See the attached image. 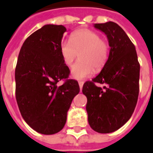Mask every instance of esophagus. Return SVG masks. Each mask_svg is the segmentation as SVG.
Instances as JSON below:
<instances>
[{
  "label": "esophagus",
  "instance_id": "1",
  "mask_svg": "<svg viewBox=\"0 0 153 153\" xmlns=\"http://www.w3.org/2000/svg\"><path fill=\"white\" fill-rule=\"evenodd\" d=\"M83 82L82 81H79V87H80V89L82 88V86H83Z\"/></svg>",
  "mask_w": 153,
  "mask_h": 153
}]
</instances>
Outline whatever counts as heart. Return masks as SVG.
Masks as SVG:
<instances>
[{
	"label": "heart",
	"mask_w": 153,
	"mask_h": 153,
	"mask_svg": "<svg viewBox=\"0 0 153 153\" xmlns=\"http://www.w3.org/2000/svg\"><path fill=\"white\" fill-rule=\"evenodd\" d=\"M70 41L60 44V54L63 62L71 67L80 54V61L71 69V76L81 80L90 77L96 70L101 69L106 62L109 45L101 39L100 35L89 29L78 30L72 33Z\"/></svg>",
	"instance_id": "obj_1"
}]
</instances>
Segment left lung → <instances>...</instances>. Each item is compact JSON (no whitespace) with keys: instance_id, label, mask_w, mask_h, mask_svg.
<instances>
[{"instance_id":"obj_1","label":"left lung","mask_w":153,"mask_h":153,"mask_svg":"<svg viewBox=\"0 0 153 153\" xmlns=\"http://www.w3.org/2000/svg\"><path fill=\"white\" fill-rule=\"evenodd\" d=\"M106 35L110 47L109 58L98 75L86 82L89 125L99 133H109L123 126L132 116L139 94L140 64L135 46L117 24H94ZM95 82L105 84L103 88Z\"/></svg>"}]
</instances>
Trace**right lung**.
I'll return each instance as SVG.
<instances>
[{
    "instance_id": "obj_1",
    "label": "right lung",
    "mask_w": 153,
    "mask_h": 153,
    "mask_svg": "<svg viewBox=\"0 0 153 153\" xmlns=\"http://www.w3.org/2000/svg\"><path fill=\"white\" fill-rule=\"evenodd\" d=\"M67 28L46 25L26 39L20 49L15 71L16 98L26 123L37 133L59 132L67 121V111L79 93L78 82L67 79L70 70L60 54Z\"/></svg>"
}]
</instances>
